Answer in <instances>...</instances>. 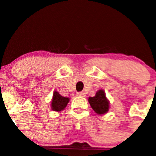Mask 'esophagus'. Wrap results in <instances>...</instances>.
Wrapping results in <instances>:
<instances>
[{
    "label": "esophagus",
    "mask_w": 156,
    "mask_h": 156,
    "mask_svg": "<svg viewBox=\"0 0 156 156\" xmlns=\"http://www.w3.org/2000/svg\"><path fill=\"white\" fill-rule=\"evenodd\" d=\"M77 95H78V97H84V96H85V93L81 91V92L77 93Z\"/></svg>",
    "instance_id": "obj_1"
}]
</instances>
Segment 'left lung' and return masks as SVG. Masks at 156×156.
I'll use <instances>...</instances> for the list:
<instances>
[{
    "instance_id": "left-lung-1",
    "label": "left lung",
    "mask_w": 156,
    "mask_h": 156,
    "mask_svg": "<svg viewBox=\"0 0 156 156\" xmlns=\"http://www.w3.org/2000/svg\"><path fill=\"white\" fill-rule=\"evenodd\" d=\"M91 108L98 115H103L108 111L109 101L106 97V93L103 90H100L96 93L94 97L88 99Z\"/></svg>"
}]
</instances>
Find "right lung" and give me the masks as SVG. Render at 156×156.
Here are the masks:
<instances>
[{"label": "right lung", "mask_w": 156, "mask_h": 156, "mask_svg": "<svg viewBox=\"0 0 156 156\" xmlns=\"http://www.w3.org/2000/svg\"><path fill=\"white\" fill-rule=\"evenodd\" d=\"M69 97H62L57 91H54L51 101V108L53 111L60 112L66 107L69 102Z\"/></svg>", "instance_id": "right-lung-1"}]
</instances>
